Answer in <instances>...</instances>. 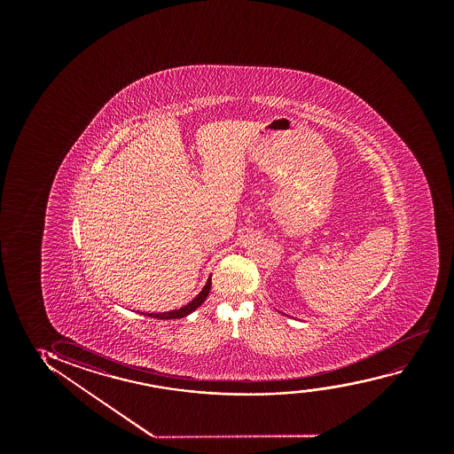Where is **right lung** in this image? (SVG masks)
<instances>
[{
    "label": "right lung",
    "instance_id": "1",
    "mask_svg": "<svg viewBox=\"0 0 454 454\" xmlns=\"http://www.w3.org/2000/svg\"><path fill=\"white\" fill-rule=\"evenodd\" d=\"M211 290V278L206 282V286H203V290L195 296V298L189 302V304L181 307L178 310L164 311V313H143L145 317H156V319H178V317H184L187 315H191L193 310H197L200 305L205 302L207 294Z\"/></svg>",
    "mask_w": 454,
    "mask_h": 454
}]
</instances>
